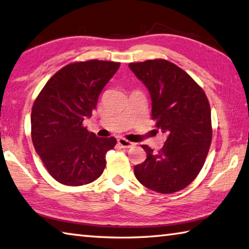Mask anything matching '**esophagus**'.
<instances>
[{"label":"esophagus","instance_id":"esophagus-1","mask_svg":"<svg viewBox=\"0 0 249 249\" xmlns=\"http://www.w3.org/2000/svg\"><path fill=\"white\" fill-rule=\"evenodd\" d=\"M117 143H119L122 148H130L134 146L133 142H130L128 140H126L125 138H122V137L117 139Z\"/></svg>","mask_w":249,"mask_h":249}]
</instances>
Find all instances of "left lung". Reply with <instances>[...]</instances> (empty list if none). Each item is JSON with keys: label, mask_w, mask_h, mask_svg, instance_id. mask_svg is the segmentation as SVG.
Returning <instances> with one entry per match:
<instances>
[{"label": "left lung", "mask_w": 249, "mask_h": 249, "mask_svg": "<svg viewBox=\"0 0 249 249\" xmlns=\"http://www.w3.org/2000/svg\"><path fill=\"white\" fill-rule=\"evenodd\" d=\"M128 66L147 87L152 119L157 121L158 130L166 136L159 152L142 144L147 159L135 165V176L157 193L178 192L196 178L209 151V102L196 81L173 63L148 60Z\"/></svg>", "instance_id": "obj_1"}]
</instances>
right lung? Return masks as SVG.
<instances>
[{"mask_svg": "<svg viewBox=\"0 0 249 249\" xmlns=\"http://www.w3.org/2000/svg\"><path fill=\"white\" fill-rule=\"evenodd\" d=\"M120 63L91 60L69 64L54 74L31 111V138L50 175L58 183L80 186L106 168L114 137L89 133L83 122L96 109L99 94Z\"/></svg>", "mask_w": 249, "mask_h": 249, "instance_id": "add662e5", "label": "right lung"}]
</instances>
